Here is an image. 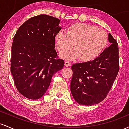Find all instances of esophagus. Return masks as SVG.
<instances>
[{"mask_svg": "<svg viewBox=\"0 0 129 129\" xmlns=\"http://www.w3.org/2000/svg\"><path fill=\"white\" fill-rule=\"evenodd\" d=\"M65 66H66V67H69V66H70V63L69 61H66V62H65Z\"/></svg>", "mask_w": 129, "mask_h": 129, "instance_id": "obj_1", "label": "esophagus"}]
</instances>
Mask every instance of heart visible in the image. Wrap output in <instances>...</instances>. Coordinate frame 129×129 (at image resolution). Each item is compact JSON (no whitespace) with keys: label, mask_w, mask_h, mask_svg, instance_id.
Masks as SVG:
<instances>
[{"label":"heart","mask_w":129,"mask_h":129,"mask_svg":"<svg viewBox=\"0 0 129 129\" xmlns=\"http://www.w3.org/2000/svg\"><path fill=\"white\" fill-rule=\"evenodd\" d=\"M108 41L104 30L80 23L69 26L67 33L61 31L55 36V47L60 53L68 52L74 44L75 50L62 54V58L73 60L80 57L84 62L98 57L106 46Z\"/></svg>","instance_id":"heart-1"}]
</instances>
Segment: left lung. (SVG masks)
<instances>
[{"instance_id":"obj_1","label":"left lung","mask_w":129,"mask_h":129,"mask_svg":"<svg viewBox=\"0 0 129 129\" xmlns=\"http://www.w3.org/2000/svg\"><path fill=\"white\" fill-rule=\"evenodd\" d=\"M111 45L93 60L72 66L70 91L80 104L91 106L104 100L119 72V47L111 33Z\"/></svg>"}]
</instances>
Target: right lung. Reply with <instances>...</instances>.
I'll list each match as a JSON object with an SVG mask.
<instances>
[{
  "mask_svg": "<svg viewBox=\"0 0 129 129\" xmlns=\"http://www.w3.org/2000/svg\"><path fill=\"white\" fill-rule=\"evenodd\" d=\"M60 20L42 14L26 21L13 37L10 70L17 89L30 100L43 96L52 75L63 67L55 50Z\"/></svg>",
  "mask_w": 129,
  "mask_h": 129,
  "instance_id": "1",
  "label": "right lung"
}]
</instances>
